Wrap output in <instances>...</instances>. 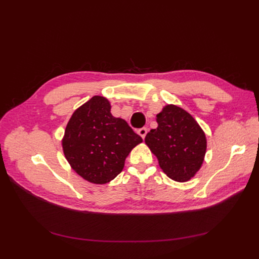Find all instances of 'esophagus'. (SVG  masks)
Here are the masks:
<instances>
[{
    "label": "esophagus",
    "mask_w": 259,
    "mask_h": 259,
    "mask_svg": "<svg viewBox=\"0 0 259 259\" xmlns=\"http://www.w3.org/2000/svg\"><path fill=\"white\" fill-rule=\"evenodd\" d=\"M147 133H148V130H147L146 127H142V128H139V130H138V134H139L140 136H142V138H143V139L146 137Z\"/></svg>",
    "instance_id": "34e87169"
}]
</instances>
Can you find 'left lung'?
<instances>
[{"label":"left lung","mask_w":259,"mask_h":259,"mask_svg":"<svg viewBox=\"0 0 259 259\" xmlns=\"http://www.w3.org/2000/svg\"><path fill=\"white\" fill-rule=\"evenodd\" d=\"M158 127L145 142L156 155L160 167L176 182H187L200 169L206 151L204 132L184 109L168 105L156 115Z\"/></svg>","instance_id":"left-lung-1"}]
</instances>
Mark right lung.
<instances>
[{
    "mask_svg": "<svg viewBox=\"0 0 259 259\" xmlns=\"http://www.w3.org/2000/svg\"><path fill=\"white\" fill-rule=\"evenodd\" d=\"M110 104L94 96L70 119L62 148L70 165L84 179L106 184L119 175L131 150L143 138L110 112Z\"/></svg>",
    "mask_w": 259,
    "mask_h": 259,
    "instance_id": "right-lung-1",
    "label": "right lung"
}]
</instances>
